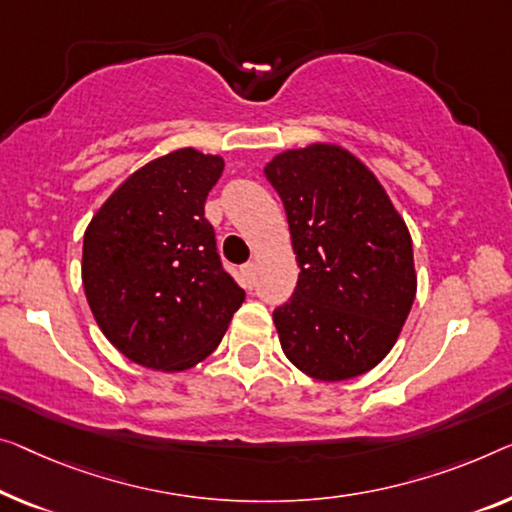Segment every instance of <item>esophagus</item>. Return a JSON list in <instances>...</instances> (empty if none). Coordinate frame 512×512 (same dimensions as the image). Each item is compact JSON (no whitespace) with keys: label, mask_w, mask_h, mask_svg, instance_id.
Returning <instances> with one entry per match:
<instances>
[{"label":"esophagus","mask_w":512,"mask_h":512,"mask_svg":"<svg viewBox=\"0 0 512 512\" xmlns=\"http://www.w3.org/2000/svg\"><path fill=\"white\" fill-rule=\"evenodd\" d=\"M241 273H243V278H246L250 285H253L255 282V262H248V264H243L241 266Z\"/></svg>","instance_id":"1"}]
</instances>
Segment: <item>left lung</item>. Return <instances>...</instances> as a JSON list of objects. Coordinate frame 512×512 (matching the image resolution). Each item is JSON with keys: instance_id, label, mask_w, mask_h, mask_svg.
<instances>
[{"instance_id": "8db88e82", "label": "left lung", "mask_w": 512, "mask_h": 512, "mask_svg": "<svg viewBox=\"0 0 512 512\" xmlns=\"http://www.w3.org/2000/svg\"><path fill=\"white\" fill-rule=\"evenodd\" d=\"M264 174L301 269L273 312L282 352L319 381L363 375L398 342L416 299L409 227L377 174L338 142L280 151Z\"/></svg>"}]
</instances>
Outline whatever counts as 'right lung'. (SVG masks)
Wrapping results in <instances>:
<instances>
[{
  "label": "right lung",
  "instance_id": "obj_1",
  "mask_svg": "<svg viewBox=\"0 0 512 512\" xmlns=\"http://www.w3.org/2000/svg\"><path fill=\"white\" fill-rule=\"evenodd\" d=\"M218 154L183 147L119 183L82 243V285L98 329L142 368L183 372L220 345L243 289L223 269L204 218Z\"/></svg>",
  "mask_w": 512,
  "mask_h": 512
}]
</instances>
